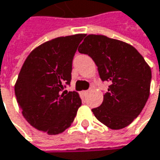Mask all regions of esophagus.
I'll return each mask as SVG.
<instances>
[{"label":"esophagus","instance_id":"34e87169","mask_svg":"<svg viewBox=\"0 0 160 160\" xmlns=\"http://www.w3.org/2000/svg\"><path fill=\"white\" fill-rule=\"evenodd\" d=\"M88 92H89V91H83V92H81V94L84 95V96H85V95H86V94H88Z\"/></svg>","mask_w":160,"mask_h":160}]
</instances>
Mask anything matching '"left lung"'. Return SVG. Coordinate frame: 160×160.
<instances>
[{"label":"left lung","instance_id":"left-lung-1","mask_svg":"<svg viewBox=\"0 0 160 160\" xmlns=\"http://www.w3.org/2000/svg\"><path fill=\"white\" fill-rule=\"evenodd\" d=\"M78 50L93 59L101 80L110 83L101 106L92 110L95 117L111 129L129 125L148 99L149 66L134 47L105 36H87Z\"/></svg>","mask_w":160,"mask_h":160}]
</instances>
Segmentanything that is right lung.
Instances as JSON below:
<instances>
[{"instance_id": "right-lung-1", "label": "right lung", "mask_w": 160, "mask_h": 160, "mask_svg": "<svg viewBox=\"0 0 160 160\" xmlns=\"http://www.w3.org/2000/svg\"><path fill=\"white\" fill-rule=\"evenodd\" d=\"M86 35L78 34L48 41L25 59L14 86L17 102L26 121L48 135L64 132L81 105L70 84L72 60Z\"/></svg>"}]
</instances>
